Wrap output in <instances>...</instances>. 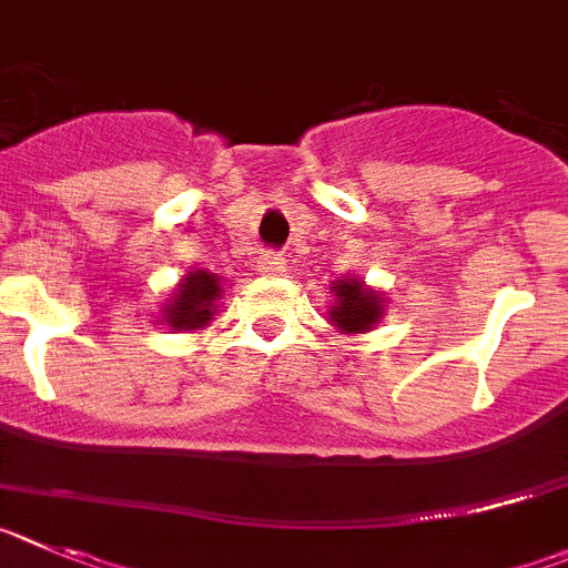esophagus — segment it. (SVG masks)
I'll use <instances>...</instances> for the list:
<instances>
[{"instance_id": "obj_1", "label": "esophagus", "mask_w": 568, "mask_h": 568, "mask_svg": "<svg viewBox=\"0 0 568 568\" xmlns=\"http://www.w3.org/2000/svg\"><path fill=\"white\" fill-rule=\"evenodd\" d=\"M257 268H260V274H272V277H277V274L285 272V257L283 254H274V252L260 254Z\"/></svg>"}]
</instances>
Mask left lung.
Returning <instances> with one entry per match:
<instances>
[{
  "instance_id": "1",
  "label": "left lung",
  "mask_w": 568,
  "mask_h": 568,
  "mask_svg": "<svg viewBox=\"0 0 568 568\" xmlns=\"http://www.w3.org/2000/svg\"><path fill=\"white\" fill-rule=\"evenodd\" d=\"M385 294L365 285V280L354 277V274H345L331 283L328 320L342 334L356 336L373 331L385 320Z\"/></svg>"
}]
</instances>
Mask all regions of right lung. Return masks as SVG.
Segmentation results:
<instances>
[{"label": "right lung", "mask_w": 568, "mask_h": 568, "mask_svg": "<svg viewBox=\"0 0 568 568\" xmlns=\"http://www.w3.org/2000/svg\"><path fill=\"white\" fill-rule=\"evenodd\" d=\"M223 296V280L206 268L183 274L178 288L163 303L161 322L172 331H203L217 314Z\"/></svg>", "instance_id": "1"}]
</instances>
